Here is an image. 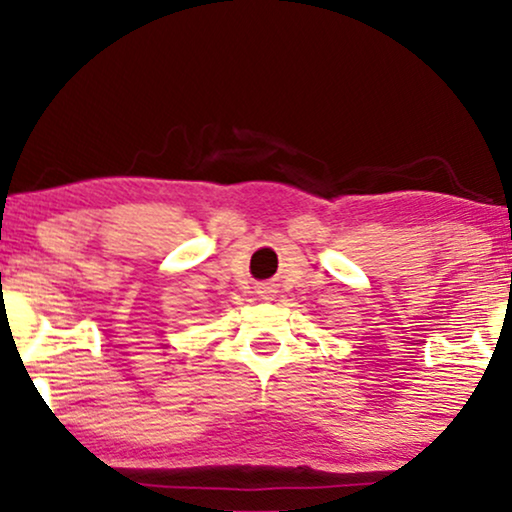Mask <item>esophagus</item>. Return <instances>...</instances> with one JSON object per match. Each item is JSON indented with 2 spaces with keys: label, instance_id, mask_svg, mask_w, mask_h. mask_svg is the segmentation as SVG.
Masks as SVG:
<instances>
[{
  "label": "esophagus",
  "instance_id": "obj_1",
  "mask_svg": "<svg viewBox=\"0 0 512 512\" xmlns=\"http://www.w3.org/2000/svg\"><path fill=\"white\" fill-rule=\"evenodd\" d=\"M258 293H261V296H270V289H268V286H261V291H258Z\"/></svg>",
  "mask_w": 512,
  "mask_h": 512
}]
</instances>
